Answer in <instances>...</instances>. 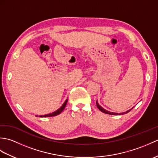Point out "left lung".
Wrapping results in <instances>:
<instances>
[{
    "instance_id": "left-lung-1",
    "label": "left lung",
    "mask_w": 158,
    "mask_h": 158,
    "mask_svg": "<svg viewBox=\"0 0 158 158\" xmlns=\"http://www.w3.org/2000/svg\"><path fill=\"white\" fill-rule=\"evenodd\" d=\"M96 106H97V107H98V109L100 110V111H102V113H106V114H109V115H123V114H126V113H128V112H130L131 110H132V109H130V110H127V111H126V112H125V113H119V114H118V113H111V112H109V111H108V110H106L105 109H104L102 107H101L99 105H98V102L96 101Z\"/></svg>"
}]
</instances>
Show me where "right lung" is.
<instances>
[{
	"label": "right lung",
	"mask_w": 158,
	"mask_h": 158,
	"mask_svg": "<svg viewBox=\"0 0 158 158\" xmlns=\"http://www.w3.org/2000/svg\"><path fill=\"white\" fill-rule=\"evenodd\" d=\"M67 101H68V99H66V101L64 102V103L63 104V105H62L61 107H60V108L58 110H57L56 111L53 112V113H52L48 114V115H40L39 117H53V116H56V115H59V114L61 113L62 112V110H63L64 109L65 106H66V105Z\"/></svg>",
	"instance_id": "1"
}]
</instances>
